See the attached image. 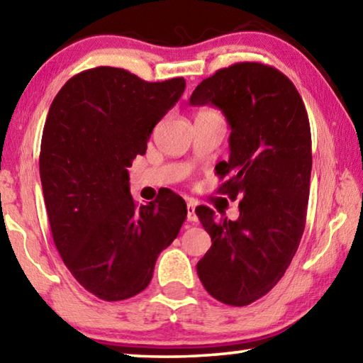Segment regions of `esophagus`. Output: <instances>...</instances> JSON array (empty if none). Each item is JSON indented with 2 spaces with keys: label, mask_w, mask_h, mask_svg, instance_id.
Listing matches in <instances>:
<instances>
[{
  "label": "esophagus",
  "mask_w": 363,
  "mask_h": 363,
  "mask_svg": "<svg viewBox=\"0 0 363 363\" xmlns=\"http://www.w3.org/2000/svg\"><path fill=\"white\" fill-rule=\"evenodd\" d=\"M187 219L190 220V223H195V220H196L194 201H189V203H187Z\"/></svg>",
  "instance_id": "obj_1"
}]
</instances>
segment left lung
<instances>
[{
  "instance_id": "1",
  "label": "left lung",
  "mask_w": 363,
  "mask_h": 363,
  "mask_svg": "<svg viewBox=\"0 0 363 363\" xmlns=\"http://www.w3.org/2000/svg\"><path fill=\"white\" fill-rule=\"evenodd\" d=\"M192 106H216L230 126V157L216 164L218 192L242 196L237 220L195 210L211 237L196 274L214 299L248 306L284 277L303 237L312 169L311 126L290 78L240 62L196 86Z\"/></svg>"
}]
</instances>
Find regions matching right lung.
Here are the masks:
<instances>
[{
    "label": "right lung",
    "instance_id": "right-lung-1",
    "mask_svg": "<svg viewBox=\"0 0 363 363\" xmlns=\"http://www.w3.org/2000/svg\"><path fill=\"white\" fill-rule=\"evenodd\" d=\"M184 89L182 77L149 83L96 67L72 77L49 107L40 177L52 238L78 284L104 301L144 291L186 220L174 192L138 206L128 176Z\"/></svg>",
    "mask_w": 363,
    "mask_h": 363
}]
</instances>
